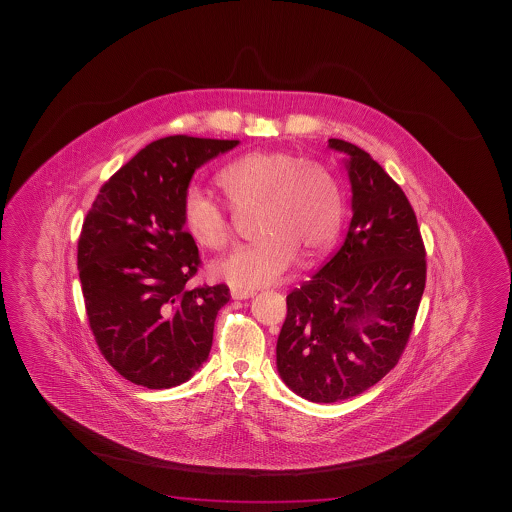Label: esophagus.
I'll list each match as a JSON object with an SVG mask.
<instances>
[{
    "label": "esophagus",
    "instance_id": "esophagus-1",
    "mask_svg": "<svg viewBox=\"0 0 512 512\" xmlns=\"http://www.w3.org/2000/svg\"><path fill=\"white\" fill-rule=\"evenodd\" d=\"M231 295L232 299H236V301H243V299H250V297H253V292H246V290L232 288Z\"/></svg>",
    "mask_w": 512,
    "mask_h": 512
}]
</instances>
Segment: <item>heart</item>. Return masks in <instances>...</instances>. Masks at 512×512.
Returning a JSON list of instances; mask_svg holds the SVG:
<instances>
[{"label":"heart","mask_w":512,"mask_h":512,"mask_svg":"<svg viewBox=\"0 0 512 512\" xmlns=\"http://www.w3.org/2000/svg\"><path fill=\"white\" fill-rule=\"evenodd\" d=\"M234 208L259 206L264 238L234 248L215 260L211 271L239 290L269 287L304 259L322 255L341 231L343 197L336 178L320 164L283 150H257L229 162L217 176ZM185 229L206 248L231 239L227 211L203 190L190 187L182 199Z\"/></svg>","instance_id":"heart-1"}]
</instances>
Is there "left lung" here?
Wrapping results in <instances>:
<instances>
[{"label": "left lung", "mask_w": 512, "mask_h": 512, "mask_svg": "<svg viewBox=\"0 0 512 512\" xmlns=\"http://www.w3.org/2000/svg\"><path fill=\"white\" fill-rule=\"evenodd\" d=\"M350 175L343 246L287 295L276 344L281 379L311 402L350 399L399 362L427 281V252L404 190L362 148L329 140Z\"/></svg>", "instance_id": "left-lung-1"}]
</instances>
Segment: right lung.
I'll return each mask as SVG.
<instances>
[{
	"mask_svg": "<svg viewBox=\"0 0 512 512\" xmlns=\"http://www.w3.org/2000/svg\"><path fill=\"white\" fill-rule=\"evenodd\" d=\"M238 140L185 134L152 141L110 176L87 211L78 269L87 320L101 355L134 385H182L203 365L225 283L190 288L201 266L183 229L194 171Z\"/></svg>",
	"mask_w": 512,
	"mask_h": 512,
	"instance_id": "add662e5",
	"label": "right lung"
}]
</instances>
